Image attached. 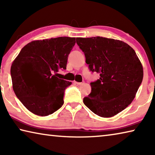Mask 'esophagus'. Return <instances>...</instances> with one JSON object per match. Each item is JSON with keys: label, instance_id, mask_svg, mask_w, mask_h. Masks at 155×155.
Returning <instances> with one entry per match:
<instances>
[{"label": "esophagus", "instance_id": "esophagus-1", "mask_svg": "<svg viewBox=\"0 0 155 155\" xmlns=\"http://www.w3.org/2000/svg\"><path fill=\"white\" fill-rule=\"evenodd\" d=\"M75 83L77 84L78 85H83V84H84V81H83V82H77V81H75Z\"/></svg>", "mask_w": 155, "mask_h": 155}]
</instances>
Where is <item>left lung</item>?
Here are the masks:
<instances>
[{"instance_id": "left-lung-1", "label": "left lung", "mask_w": 155, "mask_h": 155, "mask_svg": "<svg viewBox=\"0 0 155 155\" xmlns=\"http://www.w3.org/2000/svg\"><path fill=\"white\" fill-rule=\"evenodd\" d=\"M77 44L90 71L100 74L90 83L91 91L83 103L99 116H114L132 103L142 82L140 59L129 45L114 39L77 38Z\"/></svg>"}]
</instances>
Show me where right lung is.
<instances>
[{"mask_svg": "<svg viewBox=\"0 0 155 155\" xmlns=\"http://www.w3.org/2000/svg\"><path fill=\"white\" fill-rule=\"evenodd\" d=\"M75 38L33 41L21 50L11 67L13 90L33 114L46 116L64 104L65 90L71 82L60 79L59 70L66 69Z\"/></svg>", "mask_w": 155, "mask_h": 155, "instance_id": "1", "label": "right lung"}]
</instances>
